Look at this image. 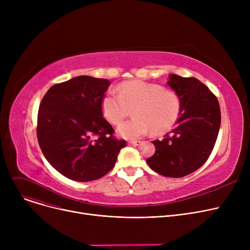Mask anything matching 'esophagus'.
Here are the masks:
<instances>
[{
  "label": "esophagus",
  "mask_w": 250,
  "mask_h": 250,
  "mask_svg": "<svg viewBox=\"0 0 250 250\" xmlns=\"http://www.w3.org/2000/svg\"><path fill=\"white\" fill-rule=\"evenodd\" d=\"M141 144V141H128V145L132 146H139Z\"/></svg>",
  "instance_id": "obj_1"
}]
</instances>
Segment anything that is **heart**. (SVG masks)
Listing matches in <instances>:
<instances>
[{"instance_id":"obj_1","label":"heart","mask_w":250,"mask_h":250,"mask_svg":"<svg viewBox=\"0 0 250 250\" xmlns=\"http://www.w3.org/2000/svg\"><path fill=\"white\" fill-rule=\"evenodd\" d=\"M116 90L117 94L112 90L104 94L101 110L110 124L118 125L134 108L133 120L118 127L122 137L134 140L151 129L154 134H161L176 124L181 103L174 91L141 80L124 82Z\"/></svg>"}]
</instances>
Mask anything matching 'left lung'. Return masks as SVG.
Wrapping results in <instances>:
<instances>
[{
    "label": "left lung",
    "instance_id": "8db88e82",
    "mask_svg": "<svg viewBox=\"0 0 250 250\" xmlns=\"http://www.w3.org/2000/svg\"><path fill=\"white\" fill-rule=\"evenodd\" d=\"M167 84L180 99V116L163 140L152 142L156 151L146 161L157 173L178 178L208 159L219 134L221 110L216 95L196 78L172 74Z\"/></svg>",
    "mask_w": 250,
    "mask_h": 250
}]
</instances>
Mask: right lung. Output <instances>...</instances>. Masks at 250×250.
I'll return each instance as SVG.
<instances>
[{
    "label": "right lung",
    "instance_id": "add662e5",
    "mask_svg": "<svg viewBox=\"0 0 250 250\" xmlns=\"http://www.w3.org/2000/svg\"><path fill=\"white\" fill-rule=\"evenodd\" d=\"M110 82L78 76L51 86L39 105L36 134L46 160L76 181L104 176L115 165L125 140L103 117L101 100Z\"/></svg>",
    "mask_w": 250,
    "mask_h": 250
}]
</instances>
